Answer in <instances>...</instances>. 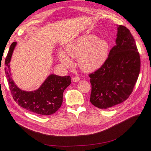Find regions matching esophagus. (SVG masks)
Segmentation results:
<instances>
[{"mask_svg":"<svg viewBox=\"0 0 151 151\" xmlns=\"http://www.w3.org/2000/svg\"><path fill=\"white\" fill-rule=\"evenodd\" d=\"M79 81H80V78L78 76H74L73 78V82H78Z\"/></svg>","mask_w":151,"mask_h":151,"instance_id":"obj_1","label":"esophagus"}]
</instances>
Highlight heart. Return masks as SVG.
Here are the masks:
<instances>
[{"instance_id": "heart-1", "label": "heart", "mask_w": 151, "mask_h": 151, "mask_svg": "<svg viewBox=\"0 0 151 151\" xmlns=\"http://www.w3.org/2000/svg\"><path fill=\"white\" fill-rule=\"evenodd\" d=\"M109 51L108 42L105 40L99 39L94 34L79 37L66 46L67 54L71 58L78 57L79 67L86 72H92L104 65L108 57ZM67 55L60 51L59 59L63 65L70 67L72 62Z\"/></svg>"}]
</instances>
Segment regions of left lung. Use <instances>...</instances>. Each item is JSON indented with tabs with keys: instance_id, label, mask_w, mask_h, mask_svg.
I'll use <instances>...</instances> for the list:
<instances>
[{
	"instance_id": "8db88e82",
	"label": "left lung",
	"mask_w": 151,
	"mask_h": 151,
	"mask_svg": "<svg viewBox=\"0 0 151 151\" xmlns=\"http://www.w3.org/2000/svg\"><path fill=\"white\" fill-rule=\"evenodd\" d=\"M141 61L134 39L124 26L117 27L116 45L100 68L89 75L92 86L90 101L99 108L120 104L133 92Z\"/></svg>"
}]
</instances>
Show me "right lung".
<instances>
[{
  "label": "right lung",
  "instance_id": "right-lung-1",
  "mask_svg": "<svg viewBox=\"0 0 151 151\" xmlns=\"http://www.w3.org/2000/svg\"><path fill=\"white\" fill-rule=\"evenodd\" d=\"M16 45L17 42L12 43L5 61V74L14 100L20 106L37 114L47 116L55 113L62 105L63 91L71 84L70 76L52 74L37 90H21L14 84L10 73L9 63Z\"/></svg>",
  "mask_w": 151,
  "mask_h": 151
}]
</instances>
